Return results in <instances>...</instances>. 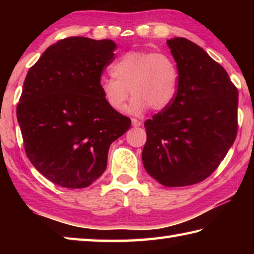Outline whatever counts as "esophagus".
Wrapping results in <instances>:
<instances>
[{
  "label": "esophagus",
  "mask_w": 254,
  "mask_h": 254,
  "mask_svg": "<svg viewBox=\"0 0 254 254\" xmlns=\"http://www.w3.org/2000/svg\"><path fill=\"white\" fill-rule=\"evenodd\" d=\"M141 126H142V122L139 121V120H136V119H132V127H141Z\"/></svg>",
  "instance_id": "34e87169"
}]
</instances>
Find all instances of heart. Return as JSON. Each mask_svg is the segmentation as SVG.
Returning <instances> with one entry per match:
<instances>
[{"label": "heart", "instance_id": "1", "mask_svg": "<svg viewBox=\"0 0 254 254\" xmlns=\"http://www.w3.org/2000/svg\"><path fill=\"white\" fill-rule=\"evenodd\" d=\"M113 78H103L100 89L112 110L123 109L128 95L132 100L126 112L141 115L150 107L161 111L170 105L177 93L179 72L174 59L163 53L127 51L111 66Z\"/></svg>", "mask_w": 254, "mask_h": 254}]
</instances>
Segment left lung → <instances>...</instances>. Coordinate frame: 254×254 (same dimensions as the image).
<instances>
[{"instance_id":"1","label":"left lung","mask_w":254,"mask_h":254,"mask_svg":"<svg viewBox=\"0 0 254 254\" xmlns=\"http://www.w3.org/2000/svg\"><path fill=\"white\" fill-rule=\"evenodd\" d=\"M179 78L173 103L144 123V169L167 187L200 183L238 132L239 93L226 70L186 38L167 40Z\"/></svg>"}]
</instances>
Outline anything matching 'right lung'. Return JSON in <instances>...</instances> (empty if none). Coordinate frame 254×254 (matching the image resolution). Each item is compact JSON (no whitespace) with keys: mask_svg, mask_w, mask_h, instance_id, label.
I'll list each match as a JSON object with an SVG mask.
<instances>
[{"mask_svg":"<svg viewBox=\"0 0 254 254\" xmlns=\"http://www.w3.org/2000/svg\"><path fill=\"white\" fill-rule=\"evenodd\" d=\"M114 41L70 37L48 47L30 68L16 107L24 149L50 182L85 188L101 177L111 143L131 127L100 89Z\"/></svg>","mask_w":254,"mask_h":254,"instance_id":"right-lung-1","label":"right lung"}]
</instances>
